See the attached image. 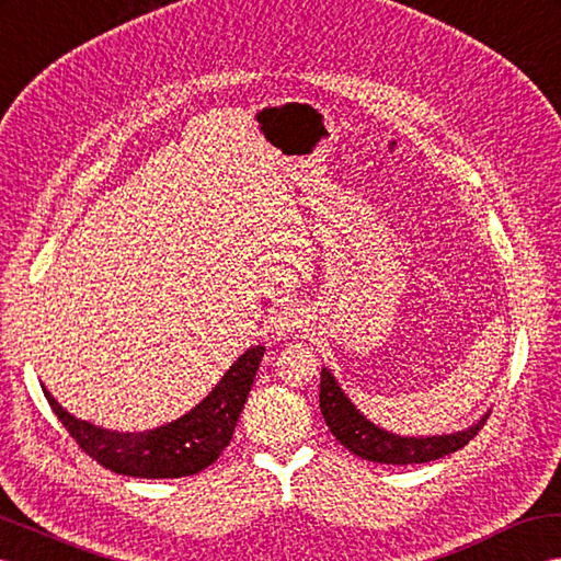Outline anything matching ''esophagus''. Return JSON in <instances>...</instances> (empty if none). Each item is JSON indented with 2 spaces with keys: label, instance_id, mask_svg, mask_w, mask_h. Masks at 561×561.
<instances>
[{
  "label": "esophagus",
  "instance_id": "esophagus-1",
  "mask_svg": "<svg viewBox=\"0 0 561 561\" xmlns=\"http://www.w3.org/2000/svg\"><path fill=\"white\" fill-rule=\"evenodd\" d=\"M300 324H304V322H300L296 310H284V312L277 314V320H275V329L282 336L296 332V329H300Z\"/></svg>",
  "mask_w": 561,
  "mask_h": 561
}]
</instances>
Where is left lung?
I'll return each mask as SVG.
<instances>
[{
	"label": "left lung",
	"instance_id": "8db88e82",
	"mask_svg": "<svg viewBox=\"0 0 561 561\" xmlns=\"http://www.w3.org/2000/svg\"><path fill=\"white\" fill-rule=\"evenodd\" d=\"M320 410L329 431L336 440L353 455L379 465H422L431 459H440L459 448L479 434L488 420V412L471 426L443 436H398L377 424H371L357 410L351 398L343 393L336 377L322 367L320 377Z\"/></svg>",
	"mask_w": 561,
	"mask_h": 561
}]
</instances>
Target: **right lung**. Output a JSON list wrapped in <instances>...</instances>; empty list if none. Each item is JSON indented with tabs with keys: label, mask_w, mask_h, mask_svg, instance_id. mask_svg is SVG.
Masks as SVG:
<instances>
[{
	"label": "right lung",
	"mask_w": 561,
	"mask_h": 561,
	"mask_svg": "<svg viewBox=\"0 0 561 561\" xmlns=\"http://www.w3.org/2000/svg\"><path fill=\"white\" fill-rule=\"evenodd\" d=\"M265 346L239 355L215 389L175 422L149 431H111L78 420L42 386L45 398L80 448L99 465L135 479L192 477L213 465L232 440Z\"/></svg>",
	"instance_id": "right-lung-1"
}]
</instances>
